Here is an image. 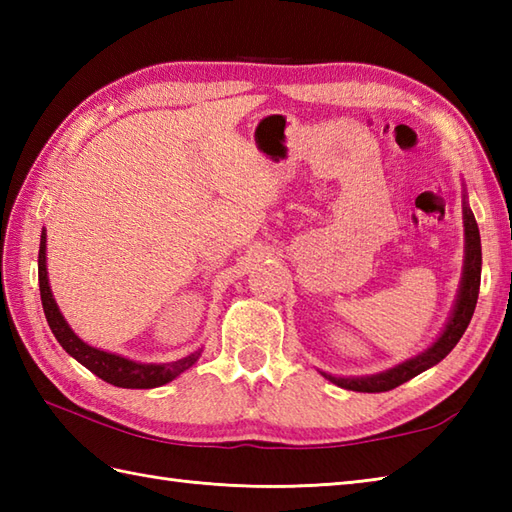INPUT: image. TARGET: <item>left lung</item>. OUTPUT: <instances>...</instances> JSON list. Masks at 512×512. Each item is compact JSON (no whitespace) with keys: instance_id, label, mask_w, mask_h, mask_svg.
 Listing matches in <instances>:
<instances>
[{"instance_id":"8db88e82","label":"left lung","mask_w":512,"mask_h":512,"mask_svg":"<svg viewBox=\"0 0 512 512\" xmlns=\"http://www.w3.org/2000/svg\"><path fill=\"white\" fill-rule=\"evenodd\" d=\"M480 279H482V242H480V228H477L475 215L469 209L464 198V273L458 299H455V308L449 323L444 325L442 334L431 347H427L422 354L409 358V361L400 363L396 367L387 369V372L372 374V376H332L321 372L330 383L339 385L350 391H365V394H378V391H389L402 383H407L413 376L422 374L424 369L438 365L444 356H447L458 341L462 339L464 330L469 328L471 317L475 312L477 295H480Z\"/></svg>"}]
</instances>
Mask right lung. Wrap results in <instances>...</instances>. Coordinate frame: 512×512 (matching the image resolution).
I'll use <instances>...</instances> for the list:
<instances>
[{"mask_svg": "<svg viewBox=\"0 0 512 512\" xmlns=\"http://www.w3.org/2000/svg\"><path fill=\"white\" fill-rule=\"evenodd\" d=\"M39 290H41V306H43V312H46L48 325L52 334L57 336V341L61 343L63 350L72 358H76L83 367H88L92 374L103 378L105 383H110L114 387L151 389V387L167 385L182 372H187V369L198 361L202 354V350H198L173 363H136V361H129V358H123L112 352H103L99 347L83 343L79 336L72 332L68 321L63 319L57 301L52 297V290L48 284V268H46V231H41V244H39Z\"/></svg>", "mask_w": 512, "mask_h": 512, "instance_id": "obj_1", "label": "right lung"}]
</instances>
